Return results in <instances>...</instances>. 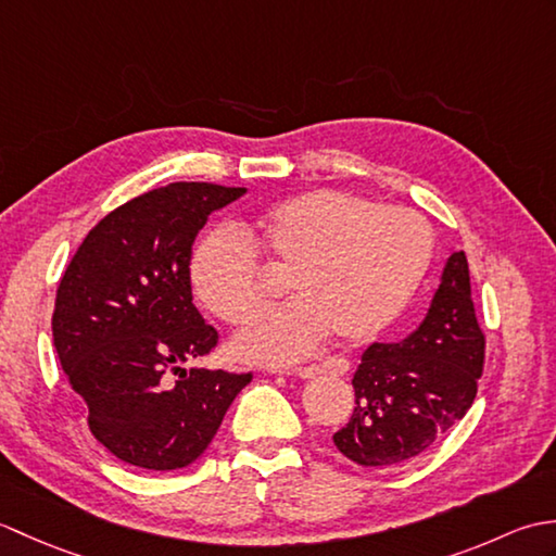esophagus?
I'll return each instance as SVG.
<instances>
[{
    "label": "esophagus",
    "instance_id": "34e87169",
    "mask_svg": "<svg viewBox=\"0 0 556 556\" xmlns=\"http://www.w3.org/2000/svg\"><path fill=\"white\" fill-rule=\"evenodd\" d=\"M349 370V363L344 361H325L320 365H301V368H285L281 375H299V377H317V375H344Z\"/></svg>",
    "mask_w": 556,
    "mask_h": 556
}]
</instances>
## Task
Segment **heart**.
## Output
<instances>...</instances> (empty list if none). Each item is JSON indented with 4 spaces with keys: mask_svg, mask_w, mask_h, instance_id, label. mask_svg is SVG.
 Returning a JSON list of instances; mask_svg holds the SVG:
<instances>
[{
    "mask_svg": "<svg viewBox=\"0 0 556 556\" xmlns=\"http://www.w3.org/2000/svg\"><path fill=\"white\" fill-rule=\"evenodd\" d=\"M260 253L289 267L293 299L260 313L233 351L285 365L311 356L327 329L358 344L394 323L428 277L434 236L416 212L320 188L267 207L248 233L210 229L188 267L195 299L224 323H245L263 303Z\"/></svg>",
    "mask_w": 556,
    "mask_h": 556,
    "instance_id": "1",
    "label": "heart"
}]
</instances>
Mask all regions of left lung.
Returning a JSON list of instances; mask_svg holds the SVG:
<instances>
[{
  "label": "left lung",
  "mask_w": 556,
  "mask_h": 556,
  "mask_svg": "<svg viewBox=\"0 0 556 556\" xmlns=\"http://www.w3.org/2000/svg\"><path fill=\"white\" fill-rule=\"evenodd\" d=\"M485 368V334L470 299L466 253L446 260L420 327L399 344L363 353L356 408L334 444L353 464L392 468L422 454L466 416Z\"/></svg>",
  "instance_id": "1"
}]
</instances>
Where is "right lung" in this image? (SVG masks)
Instances as JSON below:
<instances>
[{
	"mask_svg": "<svg viewBox=\"0 0 556 556\" xmlns=\"http://www.w3.org/2000/svg\"><path fill=\"white\" fill-rule=\"evenodd\" d=\"M243 193L179 181L128 200L90 229L59 281V363L86 401L92 437L124 464H193L253 380V372L181 368L219 344L193 305V241L210 212Z\"/></svg>",
	"mask_w": 556,
	"mask_h": 556,
	"instance_id": "1",
	"label": "right lung"
}]
</instances>
